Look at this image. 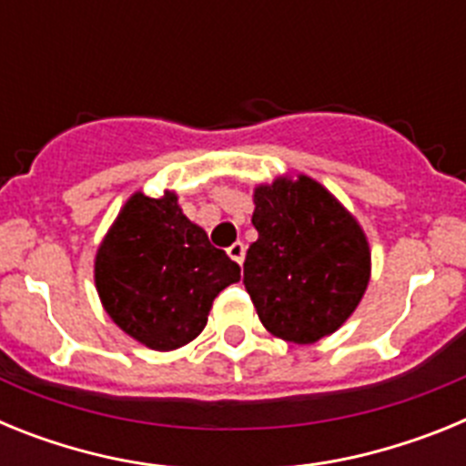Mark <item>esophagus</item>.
<instances>
[{
    "mask_svg": "<svg viewBox=\"0 0 466 466\" xmlns=\"http://www.w3.org/2000/svg\"><path fill=\"white\" fill-rule=\"evenodd\" d=\"M228 257L242 266V261H245V245H242V242H233V245L228 247Z\"/></svg>",
    "mask_w": 466,
    "mask_h": 466,
    "instance_id": "esophagus-1",
    "label": "esophagus"
}]
</instances>
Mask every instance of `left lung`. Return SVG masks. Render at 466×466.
<instances>
[{
	"label": "left lung",
	"mask_w": 466,
	"mask_h": 466,
	"mask_svg": "<svg viewBox=\"0 0 466 466\" xmlns=\"http://www.w3.org/2000/svg\"><path fill=\"white\" fill-rule=\"evenodd\" d=\"M258 240L245 258V289L261 324L296 345L339 331L371 279V247L339 198L308 175L254 187Z\"/></svg>",
	"instance_id": "obj_1"
}]
</instances>
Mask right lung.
I'll return each mask as SVG.
<instances>
[{
  "instance_id": "add662e5",
  "label": "right lung",
  "mask_w": 466,
  "mask_h": 466,
  "mask_svg": "<svg viewBox=\"0 0 466 466\" xmlns=\"http://www.w3.org/2000/svg\"><path fill=\"white\" fill-rule=\"evenodd\" d=\"M240 266L209 245L175 191L127 198L95 254V289L123 333L158 352L191 343Z\"/></svg>"
}]
</instances>
